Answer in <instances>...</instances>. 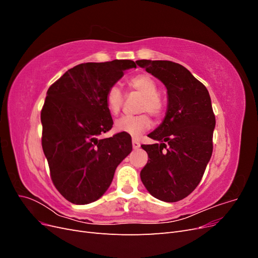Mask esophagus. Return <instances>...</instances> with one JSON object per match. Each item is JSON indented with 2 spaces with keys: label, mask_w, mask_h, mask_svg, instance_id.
<instances>
[{
  "label": "esophagus",
  "mask_w": 258,
  "mask_h": 258,
  "mask_svg": "<svg viewBox=\"0 0 258 258\" xmlns=\"http://www.w3.org/2000/svg\"><path fill=\"white\" fill-rule=\"evenodd\" d=\"M132 147H134L135 150H137V148L140 147V143L137 141V140H132Z\"/></svg>",
  "instance_id": "1"
}]
</instances>
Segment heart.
<instances>
[{
	"instance_id": "heart-1",
	"label": "heart",
	"mask_w": 258,
	"mask_h": 258,
	"mask_svg": "<svg viewBox=\"0 0 258 258\" xmlns=\"http://www.w3.org/2000/svg\"><path fill=\"white\" fill-rule=\"evenodd\" d=\"M129 88L143 96L138 107L139 112H148L155 117H159L163 112V103L158 96V85L151 75L142 73L135 75L128 81ZM105 102L107 110L112 115H117L123 103V95L119 87L116 85L111 86L105 95ZM152 126V121L146 114L136 116H123L115 121V129L118 132H123L138 138L144 131Z\"/></svg>"
}]
</instances>
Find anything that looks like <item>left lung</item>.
I'll list each match as a JSON object with an SVG mask.
<instances>
[{
  "label": "left lung",
  "mask_w": 258,
  "mask_h": 258,
  "mask_svg": "<svg viewBox=\"0 0 258 258\" xmlns=\"http://www.w3.org/2000/svg\"><path fill=\"white\" fill-rule=\"evenodd\" d=\"M166 86L168 106L162 122L142 145L148 161L141 181L152 196L176 202L196 188L213 152L215 116L206 86L183 66L167 60H138Z\"/></svg>",
  "instance_id": "obj_1"
}]
</instances>
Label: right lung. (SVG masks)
<instances>
[{"label": "right lung", "instance_id": "add662e5", "mask_svg": "<svg viewBox=\"0 0 258 258\" xmlns=\"http://www.w3.org/2000/svg\"><path fill=\"white\" fill-rule=\"evenodd\" d=\"M132 68V60L87 62L68 70L47 90L41 112L43 151L53 185L74 205L103 196L132 151L122 132L98 138L113 126L106 91Z\"/></svg>", "mask_w": 258, "mask_h": 258}]
</instances>
